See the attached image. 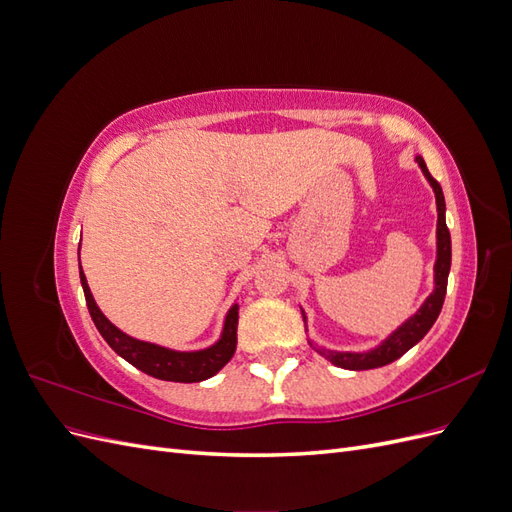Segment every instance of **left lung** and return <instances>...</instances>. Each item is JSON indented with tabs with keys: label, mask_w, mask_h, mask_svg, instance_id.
<instances>
[{
	"label": "left lung",
	"mask_w": 512,
	"mask_h": 512,
	"mask_svg": "<svg viewBox=\"0 0 512 512\" xmlns=\"http://www.w3.org/2000/svg\"><path fill=\"white\" fill-rule=\"evenodd\" d=\"M418 166H421L423 175L427 177L429 185L433 188V194H436V205H438V256H436V267H433V292L427 297V301L421 305V309L414 316H410L397 331H393L384 342L367 352H337V350H327L316 346L312 339H307L309 346H314L316 352H320L324 359L331 361L337 367L352 369V371H361V369H376L382 365H389L397 361L401 354H406L412 346H416L421 339L427 335V331L433 327V322L438 320L440 309L446 297V284H448V271H451V232L446 228V205H444V194L440 183L429 175V170L425 166V160L421 156H416ZM305 320V314H303Z\"/></svg>",
	"instance_id": "left-lung-1"
}]
</instances>
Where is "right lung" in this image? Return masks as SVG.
I'll list each match as a JSON object with an SVG mask.
<instances>
[{"label":"right lung","mask_w":512,"mask_h":512,"mask_svg":"<svg viewBox=\"0 0 512 512\" xmlns=\"http://www.w3.org/2000/svg\"><path fill=\"white\" fill-rule=\"evenodd\" d=\"M81 284L85 292L87 309L94 320L96 329L106 339V344L111 346L119 356H123L130 365L136 369L145 371V374L168 380V382H200L218 374V371L232 359L237 348V322H239V305L235 303L226 314L224 329L218 342L205 350H194V352H179L170 350L158 344L141 342V339H134L119 331L115 324L108 320L100 307L94 301V294H91L85 273L81 269Z\"/></svg>","instance_id":"right-lung-1"}]
</instances>
